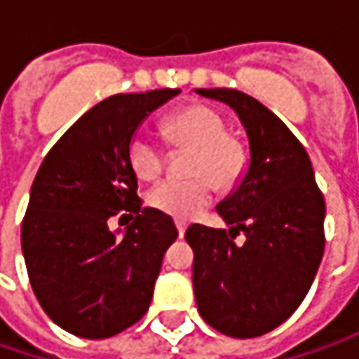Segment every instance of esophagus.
<instances>
[{"mask_svg": "<svg viewBox=\"0 0 359 359\" xmlns=\"http://www.w3.org/2000/svg\"><path fill=\"white\" fill-rule=\"evenodd\" d=\"M175 228H177V236H180V238H184V233H186V229H187L186 222H182V219H175Z\"/></svg>", "mask_w": 359, "mask_h": 359, "instance_id": "esophagus-1", "label": "esophagus"}]
</instances>
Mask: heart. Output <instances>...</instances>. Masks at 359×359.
I'll return each instance as SVG.
<instances>
[{"label": "heart", "mask_w": 359, "mask_h": 359, "mask_svg": "<svg viewBox=\"0 0 359 359\" xmlns=\"http://www.w3.org/2000/svg\"><path fill=\"white\" fill-rule=\"evenodd\" d=\"M161 131L170 144L194 149L189 173L196 177L158 182L147 194L151 208L173 217H194L212 201L214 184L229 187L240 180L245 168V151L236 140L226 137L224 119L210 107L189 105L170 114L161 119ZM128 159L131 170L144 180H154L163 170V149L147 133L131 137Z\"/></svg>", "instance_id": "obj_1"}]
</instances>
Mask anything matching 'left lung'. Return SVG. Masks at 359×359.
<instances>
[{"label":"left lung","mask_w":359,"mask_h":359,"mask_svg":"<svg viewBox=\"0 0 359 359\" xmlns=\"http://www.w3.org/2000/svg\"><path fill=\"white\" fill-rule=\"evenodd\" d=\"M241 121L250 163L215 210L229 229L194 224V294L200 316L231 338L283 324L310 292L324 255L325 201L304 145L266 105L238 90H196ZM244 231L246 241L233 238Z\"/></svg>","instance_id":"1"}]
</instances>
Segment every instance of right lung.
Segmentation results:
<instances>
[{"label": "right lung", "instance_id": "1", "mask_svg": "<svg viewBox=\"0 0 359 359\" xmlns=\"http://www.w3.org/2000/svg\"><path fill=\"white\" fill-rule=\"evenodd\" d=\"M177 93H118L93 105L35 175L21 224L23 259L39 306L74 336L111 338L149 308L177 229L168 214L142 208L128 145L145 118ZM121 209L134 222L111 232L107 222Z\"/></svg>", "mask_w": 359, "mask_h": 359}]
</instances>
